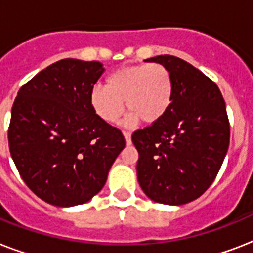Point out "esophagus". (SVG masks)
<instances>
[{
  "label": "esophagus",
  "instance_id": "obj_1",
  "mask_svg": "<svg viewBox=\"0 0 253 253\" xmlns=\"http://www.w3.org/2000/svg\"><path fill=\"white\" fill-rule=\"evenodd\" d=\"M123 136H125V140H126L127 146H130V144H131V134H130V132L125 131V132H123Z\"/></svg>",
  "mask_w": 253,
  "mask_h": 253
}]
</instances>
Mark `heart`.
I'll return each mask as SVG.
<instances>
[{
  "label": "heart",
  "mask_w": 253,
  "mask_h": 253,
  "mask_svg": "<svg viewBox=\"0 0 253 253\" xmlns=\"http://www.w3.org/2000/svg\"><path fill=\"white\" fill-rule=\"evenodd\" d=\"M173 99V79L164 65H127L111 72L105 86L95 85L89 93V103L99 119L114 123L125 110L130 111L126 125L155 123L168 111Z\"/></svg>",
  "instance_id": "obj_1"
}]
</instances>
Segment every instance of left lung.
<instances>
[{
	"label": "left lung",
	"instance_id": "1",
	"mask_svg": "<svg viewBox=\"0 0 253 253\" xmlns=\"http://www.w3.org/2000/svg\"><path fill=\"white\" fill-rule=\"evenodd\" d=\"M144 61L172 75L173 99L158 122L135 131L136 174L148 198L164 205L188 204L215 180L230 144V123L219 87L188 61L160 55Z\"/></svg>",
	"mask_w": 253,
	"mask_h": 253
}]
</instances>
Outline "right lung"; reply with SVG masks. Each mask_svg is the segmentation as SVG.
<instances>
[{"instance_id":"add662e5","label":"right lung","mask_w":253,"mask_h":253,"mask_svg":"<svg viewBox=\"0 0 253 253\" xmlns=\"http://www.w3.org/2000/svg\"><path fill=\"white\" fill-rule=\"evenodd\" d=\"M102 63L63 59L19 89L11 109L9 148L26 185L47 204L71 208L106 184L126 146L122 132L89 103Z\"/></svg>"}]
</instances>
